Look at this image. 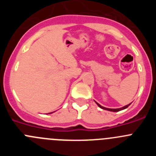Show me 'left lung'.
Instances as JSON below:
<instances>
[{"label":"left lung","instance_id":"obj_1","mask_svg":"<svg viewBox=\"0 0 156 156\" xmlns=\"http://www.w3.org/2000/svg\"><path fill=\"white\" fill-rule=\"evenodd\" d=\"M95 102H96V101H95ZM96 104L98 105L99 108H102V109L108 110V111H111V112H119V111H121V110H123V109H125V108H127L128 106L131 104V103H130V104H129V105H125V106H123V107H122V108H105V107H103V106H101V105H99L98 102H96Z\"/></svg>","mask_w":156,"mask_h":156}]
</instances>
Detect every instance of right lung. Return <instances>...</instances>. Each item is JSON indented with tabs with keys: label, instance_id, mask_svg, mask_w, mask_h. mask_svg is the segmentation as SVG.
<instances>
[{
	"label": "right lung",
	"instance_id": "obj_1",
	"mask_svg": "<svg viewBox=\"0 0 156 156\" xmlns=\"http://www.w3.org/2000/svg\"><path fill=\"white\" fill-rule=\"evenodd\" d=\"M51 113H52V112H50V113H49V114H51Z\"/></svg>",
	"mask_w": 156,
	"mask_h": 156
}]
</instances>
